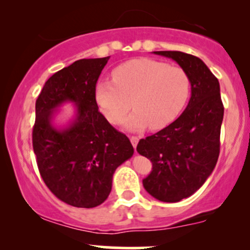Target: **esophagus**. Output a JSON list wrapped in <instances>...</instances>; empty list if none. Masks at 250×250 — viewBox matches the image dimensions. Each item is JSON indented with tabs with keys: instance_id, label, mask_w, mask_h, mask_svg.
Segmentation results:
<instances>
[{
	"instance_id": "esophagus-1",
	"label": "esophagus",
	"mask_w": 250,
	"mask_h": 250,
	"mask_svg": "<svg viewBox=\"0 0 250 250\" xmlns=\"http://www.w3.org/2000/svg\"><path fill=\"white\" fill-rule=\"evenodd\" d=\"M139 140H140L139 136H130V142H131V145H133L134 148H136L137 143H139Z\"/></svg>"
}]
</instances>
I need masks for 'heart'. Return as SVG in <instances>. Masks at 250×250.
Instances as JSON below:
<instances>
[{"mask_svg": "<svg viewBox=\"0 0 250 250\" xmlns=\"http://www.w3.org/2000/svg\"><path fill=\"white\" fill-rule=\"evenodd\" d=\"M113 82L102 80L94 87V99L109 122H123L127 130L139 131L150 125L161 129L174 122L185 109L190 94V79L177 65L151 59L122 63L111 73Z\"/></svg>", "mask_w": 250, "mask_h": 250, "instance_id": "1", "label": "heart"}]
</instances>
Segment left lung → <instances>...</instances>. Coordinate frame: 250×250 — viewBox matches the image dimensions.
<instances>
[{
	"mask_svg": "<svg viewBox=\"0 0 250 250\" xmlns=\"http://www.w3.org/2000/svg\"><path fill=\"white\" fill-rule=\"evenodd\" d=\"M174 60L190 79L191 96L177 120L140 140L137 153L153 163L143 187L162 202H179L202 187L220 154L223 108L220 83L199 57L182 51H154Z\"/></svg>",
	"mask_w": 250,
	"mask_h": 250,
	"instance_id": "left-lung-1",
	"label": "left lung"
}]
</instances>
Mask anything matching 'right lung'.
<instances>
[{
	"label": "right lung",
	"mask_w": 250,
	"mask_h": 250,
	"mask_svg": "<svg viewBox=\"0 0 250 250\" xmlns=\"http://www.w3.org/2000/svg\"><path fill=\"white\" fill-rule=\"evenodd\" d=\"M109 57L82 59L48 79L36 100L33 148L45 186L57 199L77 208H94L107 200L116 168L134 148L99 111L95 87ZM76 104V116L56 127L57 109Z\"/></svg>",
	"instance_id": "obj_1"
}]
</instances>
